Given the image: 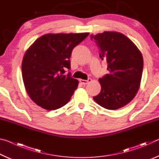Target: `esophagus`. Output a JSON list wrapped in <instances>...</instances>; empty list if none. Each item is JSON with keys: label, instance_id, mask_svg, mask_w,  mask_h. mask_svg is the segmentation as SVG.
<instances>
[{"label": "esophagus", "instance_id": "1", "mask_svg": "<svg viewBox=\"0 0 159 159\" xmlns=\"http://www.w3.org/2000/svg\"><path fill=\"white\" fill-rule=\"evenodd\" d=\"M92 81V79H88V80H83V79H80V82L82 83L83 85H87L88 83H90Z\"/></svg>", "mask_w": 159, "mask_h": 159}]
</instances>
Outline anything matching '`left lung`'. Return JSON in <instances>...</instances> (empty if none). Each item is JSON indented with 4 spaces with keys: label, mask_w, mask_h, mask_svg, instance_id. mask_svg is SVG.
<instances>
[{
    "label": "left lung",
    "mask_w": 159,
    "mask_h": 159,
    "mask_svg": "<svg viewBox=\"0 0 159 159\" xmlns=\"http://www.w3.org/2000/svg\"><path fill=\"white\" fill-rule=\"evenodd\" d=\"M99 57L107 62L108 74L100 78L101 91L93 97L99 105L114 110L128 104L139 90L143 71L140 51L128 37L115 31L90 35Z\"/></svg>",
    "instance_id": "left-lung-1"
}]
</instances>
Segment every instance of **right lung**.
I'll return each instance as SVG.
<instances>
[{"label":"right lung","instance_id":"obj_1","mask_svg":"<svg viewBox=\"0 0 159 159\" xmlns=\"http://www.w3.org/2000/svg\"><path fill=\"white\" fill-rule=\"evenodd\" d=\"M89 33L48 34L38 39L24 56L21 71L25 88L37 105L47 110L61 108L69 102L79 85L71 77L74 48Z\"/></svg>","mask_w":159,"mask_h":159}]
</instances>
